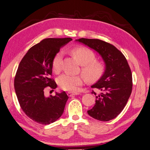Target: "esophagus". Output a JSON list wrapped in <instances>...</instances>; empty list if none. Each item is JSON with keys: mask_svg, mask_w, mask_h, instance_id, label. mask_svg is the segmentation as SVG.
I'll use <instances>...</instances> for the list:
<instances>
[{"mask_svg": "<svg viewBox=\"0 0 150 150\" xmlns=\"http://www.w3.org/2000/svg\"><path fill=\"white\" fill-rule=\"evenodd\" d=\"M67 94H68V96L71 97V96H76V95H77V94H78V93H75V92H68L67 93Z\"/></svg>", "mask_w": 150, "mask_h": 150, "instance_id": "obj_1", "label": "esophagus"}]
</instances>
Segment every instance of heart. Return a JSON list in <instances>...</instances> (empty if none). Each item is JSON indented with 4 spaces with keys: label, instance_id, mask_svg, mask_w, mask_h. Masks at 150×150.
<instances>
[{
    "label": "heart",
    "instance_id": "heart-1",
    "mask_svg": "<svg viewBox=\"0 0 150 150\" xmlns=\"http://www.w3.org/2000/svg\"><path fill=\"white\" fill-rule=\"evenodd\" d=\"M73 55L82 65V72L86 79L88 81L98 80L104 72V66L98 61H94L95 55L90 49L86 47H78L74 49ZM62 53L58 52L54 56L52 66L54 72L60 70ZM83 78L81 75H71L64 74L58 79V84L60 88L66 91L75 92L78 86L82 84Z\"/></svg>",
    "mask_w": 150,
    "mask_h": 150
}]
</instances>
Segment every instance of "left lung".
Segmentation results:
<instances>
[{
  "mask_svg": "<svg viewBox=\"0 0 150 150\" xmlns=\"http://www.w3.org/2000/svg\"><path fill=\"white\" fill-rule=\"evenodd\" d=\"M76 41L97 52L105 64L104 72L92 88L99 89L94 107L88 110L93 118L109 121L115 118L126 106L132 90L130 68L123 54L114 46L99 39L80 38Z\"/></svg>",
  "mask_w": 150,
  "mask_h": 150,
  "instance_id": "8db88e82",
  "label": "left lung"
}]
</instances>
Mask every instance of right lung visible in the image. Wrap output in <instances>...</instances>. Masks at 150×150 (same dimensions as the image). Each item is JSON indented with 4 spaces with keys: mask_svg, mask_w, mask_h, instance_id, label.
Segmentation results:
<instances>
[{
    "mask_svg": "<svg viewBox=\"0 0 150 150\" xmlns=\"http://www.w3.org/2000/svg\"><path fill=\"white\" fill-rule=\"evenodd\" d=\"M72 39L46 38L31 47L22 59L14 78V90L22 110L38 124L53 123L62 116L68 99L65 92L46 97V87L55 89L50 78L54 56Z\"/></svg>",
    "mask_w": 150,
    "mask_h": 150,
    "instance_id": "right-lung-1",
    "label": "right lung"
}]
</instances>
